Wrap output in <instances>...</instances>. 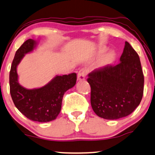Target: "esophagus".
Here are the masks:
<instances>
[{
	"label": "esophagus",
	"instance_id": "1",
	"mask_svg": "<svg viewBox=\"0 0 155 155\" xmlns=\"http://www.w3.org/2000/svg\"><path fill=\"white\" fill-rule=\"evenodd\" d=\"M86 75H87V72H86L85 69H83V68H82V69L79 70L77 76L78 81H83V80L85 79Z\"/></svg>",
	"mask_w": 155,
	"mask_h": 155
}]
</instances>
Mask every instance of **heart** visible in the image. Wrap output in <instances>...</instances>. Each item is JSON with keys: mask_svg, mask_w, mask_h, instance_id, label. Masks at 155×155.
<instances>
[{"mask_svg": "<svg viewBox=\"0 0 155 155\" xmlns=\"http://www.w3.org/2000/svg\"><path fill=\"white\" fill-rule=\"evenodd\" d=\"M105 51H106V48H102V49L101 50V53L105 52ZM116 58H117L116 53L113 51H111L107 53V54L105 55L104 57L102 60V65L107 66V65H109V64H111L114 61L115 59H116Z\"/></svg>", "mask_w": 155, "mask_h": 155, "instance_id": "heart-1", "label": "heart"}]
</instances>
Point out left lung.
Here are the masks:
<instances>
[{"mask_svg":"<svg viewBox=\"0 0 155 155\" xmlns=\"http://www.w3.org/2000/svg\"><path fill=\"white\" fill-rule=\"evenodd\" d=\"M91 104L96 114L105 119L130 115L138 107L144 91V74L137 53L128 42L116 66H107L88 74Z\"/></svg>","mask_w":155,"mask_h":155,"instance_id":"1","label":"left lung"}]
</instances>
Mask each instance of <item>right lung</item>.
<instances>
[{"mask_svg":"<svg viewBox=\"0 0 155 155\" xmlns=\"http://www.w3.org/2000/svg\"><path fill=\"white\" fill-rule=\"evenodd\" d=\"M37 41L28 39L15 52L9 75L10 93L15 107L27 118L48 122L56 119L61 109L64 93L75 86L76 74L56 76L44 87L28 89L18 82L17 66L25 54L33 51Z\"/></svg>","mask_w":155,"mask_h":155,"instance_id":"1","label":"right lung"}]
</instances>
